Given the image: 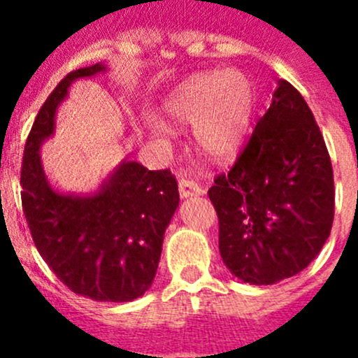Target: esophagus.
I'll return each instance as SVG.
<instances>
[{
	"mask_svg": "<svg viewBox=\"0 0 358 358\" xmlns=\"http://www.w3.org/2000/svg\"><path fill=\"white\" fill-rule=\"evenodd\" d=\"M179 194H181L182 199H192L204 194V189H202L195 181H189V179H179Z\"/></svg>",
	"mask_w": 358,
	"mask_h": 358,
	"instance_id": "1",
	"label": "esophagus"
}]
</instances>
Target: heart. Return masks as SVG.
Wrapping results in <instances>:
<instances>
[{"label": "heart", "instance_id": "b5f03b06", "mask_svg": "<svg viewBox=\"0 0 358 358\" xmlns=\"http://www.w3.org/2000/svg\"><path fill=\"white\" fill-rule=\"evenodd\" d=\"M255 110V90L245 75L211 71L195 75L169 98L166 113L176 123L195 125V138L213 159H229L245 141ZM156 131L164 132L161 122Z\"/></svg>", "mask_w": 358, "mask_h": 358}]
</instances>
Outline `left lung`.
<instances>
[{
    "mask_svg": "<svg viewBox=\"0 0 358 358\" xmlns=\"http://www.w3.org/2000/svg\"><path fill=\"white\" fill-rule=\"evenodd\" d=\"M210 201L224 264L251 285H273L310 265L330 236L335 188L330 154L305 98L280 80Z\"/></svg>",
    "mask_w": 358,
    "mask_h": 358,
    "instance_id": "obj_1",
    "label": "left lung"
}]
</instances>
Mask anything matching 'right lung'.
I'll return each mask as SVG.
<instances>
[{
  "label": "right lung",
  "mask_w": 358,
  "mask_h": 358,
  "mask_svg": "<svg viewBox=\"0 0 358 358\" xmlns=\"http://www.w3.org/2000/svg\"><path fill=\"white\" fill-rule=\"evenodd\" d=\"M103 69L68 73L43 103L24 145L21 202L37 251L71 292L123 303L143 296L156 276L164 231L179 206L176 176L125 161L98 194L73 197L52 189L39 157L69 84Z\"/></svg>",
  "instance_id": "add662e5"
}]
</instances>
